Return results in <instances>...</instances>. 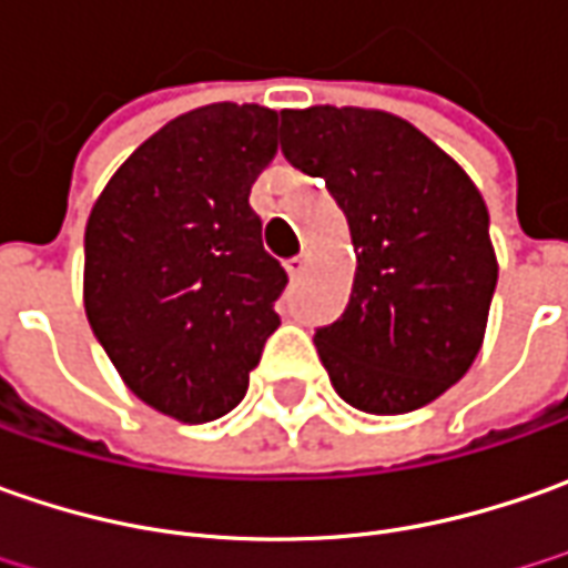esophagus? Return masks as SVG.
<instances>
[{
  "label": "esophagus",
  "instance_id": "1",
  "mask_svg": "<svg viewBox=\"0 0 568 568\" xmlns=\"http://www.w3.org/2000/svg\"><path fill=\"white\" fill-rule=\"evenodd\" d=\"M307 266H311V261H307V254H302V257H292V261L285 264V270H288L292 280H302L304 273H307Z\"/></svg>",
  "mask_w": 568,
  "mask_h": 568
}]
</instances>
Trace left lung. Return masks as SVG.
Segmentation results:
<instances>
[{
  "mask_svg": "<svg viewBox=\"0 0 568 568\" xmlns=\"http://www.w3.org/2000/svg\"><path fill=\"white\" fill-rule=\"evenodd\" d=\"M280 141L292 166L323 179L355 245L352 298L314 333L333 389L367 415L440 399L478 358L497 288L478 185L383 109H285Z\"/></svg>",
  "mask_w": 568,
  "mask_h": 568,
  "instance_id": "left-lung-1",
  "label": "left lung"
}]
</instances>
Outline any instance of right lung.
Listing matches in <instances>:
<instances>
[{
  "label": "right lung",
  "instance_id": "obj_1",
  "mask_svg": "<svg viewBox=\"0 0 568 568\" xmlns=\"http://www.w3.org/2000/svg\"><path fill=\"white\" fill-rule=\"evenodd\" d=\"M280 112L210 103L128 156L90 210L84 311L119 377L185 424L245 399L288 283L261 242L251 185L276 156Z\"/></svg>",
  "mask_w": 568,
  "mask_h": 568
}]
</instances>
